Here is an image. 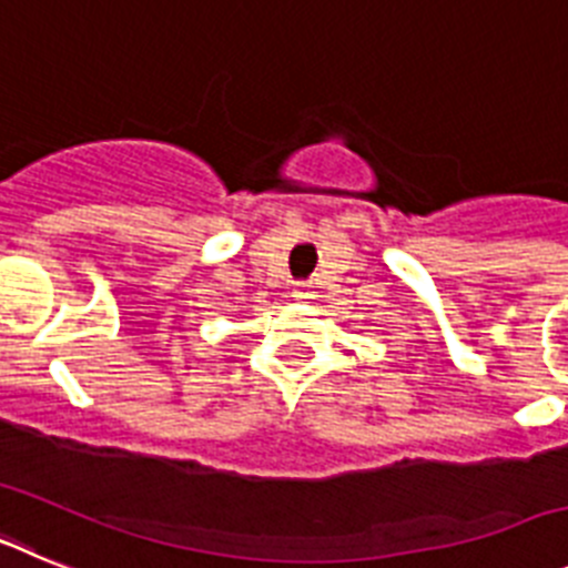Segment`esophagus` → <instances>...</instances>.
Masks as SVG:
<instances>
[{
    "label": "esophagus",
    "instance_id": "34e87169",
    "mask_svg": "<svg viewBox=\"0 0 568 568\" xmlns=\"http://www.w3.org/2000/svg\"><path fill=\"white\" fill-rule=\"evenodd\" d=\"M293 298L295 301L313 298V284H307V281H298V284H293Z\"/></svg>",
    "mask_w": 568,
    "mask_h": 568
}]
</instances>
